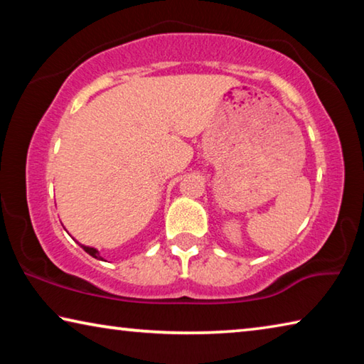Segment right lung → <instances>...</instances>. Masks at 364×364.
Masks as SVG:
<instances>
[{
  "label": "right lung",
  "mask_w": 364,
  "mask_h": 364,
  "mask_svg": "<svg viewBox=\"0 0 364 364\" xmlns=\"http://www.w3.org/2000/svg\"><path fill=\"white\" fill-rule=\"evenodd\" d=\"M82 247L85 249L86 254H90L91 257H95V258H100V260H102V258L100 257V252H97L96 249H93V247H86V245H82Z\"/></svg>",
  "instance_id": "add662e5"
}]
</instances>
